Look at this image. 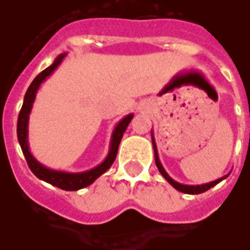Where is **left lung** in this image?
<instances>
[{
	"label": "left lung",
	"instance_id": "1",
	"mask_svg": "<svg viewBox=\"0 0 250 250\" xmlns=\"http://www.w3.org/2000/svg\"><path fill=\"white\" fill-rule=\"evenodd\" d=\"M152 144H153V150H154V160H156V166L159 168V171H160V174L166 178V181H167L172 188H175L176 190H179V191H182V193H186V194H200V193H204V191H207V190H209L210 188H213V186H216L219 182H222L223 179H226L227 176L230 174L225 175V176H222V178H219L216 181H212L209 183H204V185H196V186H193V185H182V183L176 182L174 181L169 175L166 172V169L164 167L161 166L160 159H159V153H157V146H156V142H154V137H153V132H152Z\"/></svg>",
	"mask_w": 250,
	"mask_h": 250
}]
</instances>
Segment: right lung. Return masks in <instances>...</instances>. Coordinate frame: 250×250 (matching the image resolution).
I'll use <instances>...</instances> for the list:
<instances>
[{
  "instance_id": "1",
  "label": "right lung",
  "mask_w": 250,
  "mask_h": 250,
  "mask_svg": "<svg viewBox=\"0 0 250 250\" xmlns=\"http://www.w3.org/2000/svg\"><path fill=\"white\" fill-rule=\"evenodd\" d=\"M65 56H67V53L60 54L53 61V64L50 67H47L46 69H43L30 84V87H28L24 96L23 106H21L20 113H19L18 139L19 144H20V147L23 150V154H24L25 160H27V164H28V167L32 171V174L35 175L37 178L42 179V181H45V182L59 188V189L75 191V190L83 189V188L91 185L98 176H101L104 172H106L109 169V167L113 164V161L116 159L119 144H120V141L123 138L125 128H127V125H130L134 115L132 113L127 115L125 118L122 119L116 125L115 130L112 132L109 152L106 154V157L104 159L103 163L98 164L97 167L87 169V171H83V172H65V171L52 169V168H47L43 164H41L40 161L32 156V153L30 152V146H28V119H30V113H31L32 104L35 101V97H37V93H38V89L41 87V84L46 81V78H49L53 74L54 69L60 65L61 61L64 60Z\"/></svg>"
}]
</instances>
